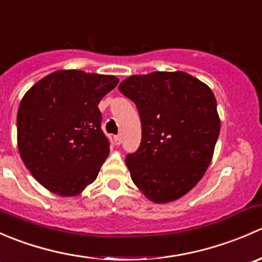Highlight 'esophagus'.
<instances>
[{
    "label": "esophagus",
    "instance_id": "1",
    "mask_svg": "<svg viewBox=\"0 0 262 262\" xmlns=\"http://www.w3.org/2000/svg\"><path fill=\"white\" fill-rule=\"evenodd\" d=\"M114 142H115L116 146H120V144H121V137L120 136L114 137Z\"/></svg>",
    "mask_w": 262,
    "mask_h": 262
}]
</instances>
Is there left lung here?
I'll return each instance as SVG.
<instances>
[{
    "label": "left lung",
    "instance_id": "left-lung-1",
    "mask_svg": "<svg viewBox=\"0 0 262 262\" xmlns=\"http://www.w3.org/2000/svg\"><path fill=\"white\" fill-rule=\"evenodd\" d=\"M118 89L142 121L141 146L125 158L132 180L153 203L180 199L213 160L221 132L213 91L182 71L134 75Z\"/></svg>",
    "mask_w": 262,
    "mask_h": 262
}]
</instances>
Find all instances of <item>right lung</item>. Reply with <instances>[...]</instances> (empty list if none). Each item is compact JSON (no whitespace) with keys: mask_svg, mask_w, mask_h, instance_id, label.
Wrapping results in <instances>:
<instances>
[{"mask_svg":"<svg viewBox=\"0 0 262 262\" xmlns=\"http://www.w3.org/2000/svg\"><path fill=\"white\" fill-rule=\"evenodd\" d=\"M110 75L59 70L26 91L17 112V147L33 178L59 196L96 180L109 156L99 104L118 84Z\"/></svg>","mask_w":262,"mask_h":262,"instance_id":"1","label":"right lung"}]
</instances>
